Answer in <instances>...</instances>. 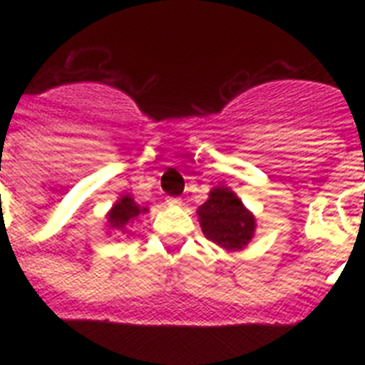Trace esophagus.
<instances>
[{
	"label": "esophagus",
	"instance_id": "1",
	"mask_svg": "<svg viewBox=\"0 0 365 365\" xmlns=\"http://www.w3.org/2000/svg\"><path fill=\"white\" fill-rule=\"evenodd\" d=\"M166 202H168V206H180V205H182L180 197H168Z\"/></svg>",
	"mask_w": 365,
	"mask_h": 365
}]
</instances>
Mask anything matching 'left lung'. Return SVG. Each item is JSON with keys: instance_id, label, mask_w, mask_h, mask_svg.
Instances as JSON below:
<instances>
[{"instance_id": "obj_1", "label": "left lung", "mask_w": 365, "mask_h": 365, "mask_svg": "<svg viewBox=\"0 0 365 365\" xmlns=\"http://www.w3.org/2000/svg\"><path fill=\"white\" fill-rule=\"evenodd\" d=\"M201 228L206 240L227 250L241 248L252 240L254 215L241 205L230 188L217 186L210 192V197L197 210Z\"/></svg>"}]
</instances>
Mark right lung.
Wrapping results in <instances>:
<instances>
[{
	"mask_svg": "<svg viewBox=\"0 0 365 365\" xmlns=\"http://www.w3.org/2000/svg\"><path fill=\"white\" fill-rule=\"evenodd\" d=\"M140 212H146V208L140 210V206L133 199L125 195V197H122L117 205L113 206L111 214H109V222H111V227L122 228L125 222H130L131 219L137 217Z\"/></svg>",
	"mask_w": 365,
	"mask_h": 365,
	"instance_id": "right-lung-1",
	"label": "right lung"
}]
</instances>
